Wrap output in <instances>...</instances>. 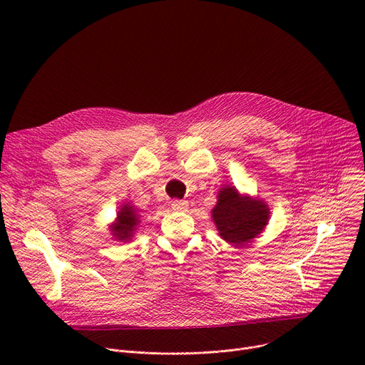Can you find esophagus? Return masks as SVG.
<instances>
[{"mask_svg": "<svg viewBox=\"0 0 365 365\" xmlns=\"http://www.w3.org/2000/svg\"><path fill=\"white\" fill-rule=\"evenodd\" d=\"M187 205H189L187 201H183V200H173L171 201V208L176 210V212H185Z\"/></svg>", "mask_w": 365, "mask_h": 365, "instance_id": "1", "label": "esophagus"}]
</instances>
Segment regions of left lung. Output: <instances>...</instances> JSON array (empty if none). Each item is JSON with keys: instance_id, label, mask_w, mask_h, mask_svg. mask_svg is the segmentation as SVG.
<instances>
[{"instance_id": "1", "label": "left lung", "mask_w": 365, "mask_h": 365, "mask_svg": "<svg viewBox=\"0 0 365 365\" xmlns=\"http://www.w3.org/2000/svg\"><path fill=\"white\" fill-rule=\"evenodd\" d=\"M213 208V220L220 237L242 245L259 235L269 219V208L259 200L241 197L232 186L223 187Z\"/></svg>"}]
</instances>
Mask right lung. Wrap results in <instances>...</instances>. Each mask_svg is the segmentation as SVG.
<instances>
[{"instance_id": "right-lung-1", "label": "right lung", "mask_w": 365, "mask_h": 365, "mask_svg": "<svg viewBox=\"0 0 365 365\" xmlns=\"http://www.w3.org/2000/svg\"><path fill=\"white\" fill-rule=\"evenodd\" d=\"M138 223H139V217H138L136 212L133 210V207L124 205L121 208V212L118 213L117 223H115L113 227H112L113 237L120 240V241L130 240L131 235H133V231L138 226Z\"/></svg>"}]
</instances>
